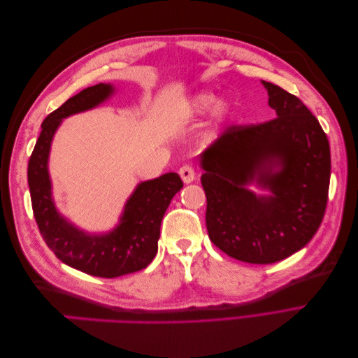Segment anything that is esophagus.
Returning a JSON list of instances; mask_svg holds the SVG:
<instances>
[{"mask_svg":"<svg viewBox=\"0 0 358 358\" xmlns=\"http://www.w3.org/2000/svg\"><path fill=\"white\" fill-rule=\"evenodd\" d=\"M179 175H180V178H182L183 182L189 183V182L194 180V178H196V170H194L192 166L185 164V166H182V167L179 169Z\"/></svg>","mask_w":358,"mask_h":358,"instance_id":"esophagus-1","label":"esophagus"}]
</instances>
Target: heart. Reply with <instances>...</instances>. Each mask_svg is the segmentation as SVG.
I'll use <instances>...</instances> for the list:
<instances>
[{"instance_id":"1","label":"heart","mask_w":358,"mask_h":358,"mask_svg":"<svg viewBox=\"0 0 358 358\" xmlns=\"http://www.w3.org/2000/svg\"><path fill=\"white\" fill-rule=\"evenodd\" d=\"M216 103H218V99H216L215 94H212V92H203V94H199L196 99H194V101H192V110L197 112V113L208 112V110L213 109V107L216 106ZM220 110L224 113L227 110V107L222 106Z\"/></svg>"}]
</instances>
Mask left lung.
<instances>
[{
  "instance_id": "8db88e82",
  "label": "left lung",
  "mask_w": 358,
  "mask_h": 358,
  "mask_svg": "<svg viewBox=\"0 0 358 358\" xmlns=\"http://www.w3.org/2000/svg\"><path fill=\"white\" fill-rule=\"evenodd\" d=\"M263 85L276 117L227 127L201 155L210 241L251 264L280 262L309 243L327 208L331 169L318 119L296 95ZM254 178L274 196L257 198L246 190Z\"/></svg>"
}]
</instances>
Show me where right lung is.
<instances>
[{"mask_svg": "<svg viewBox=\"0 0 358 358\" xmlns=\"http://www.w3.org/2000/svg\"><path fill=\"white\" fill-rule=\"evenodd\" d=\"M112 92V86L106 83L90 86L48 115L28 162L32 212L43 241L62 263L99 278L133 273L152 262L158 251L162 216L171 199L183 187L178 173H166L140 183L125 204L121 224L109 234H85L59 216L52 201L48 173L52 137L61 119L92 109Z\"/></svg>", "mask_w": 358, "mask_h": 358, "instance_id": "right-lung-1", "label": "right lung"}]
</instances>
